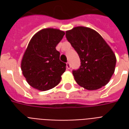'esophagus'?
Listing matches in <instances>:
<instances>
[{
	"label": "esophagus",
	"mask_w": 129,
	"mask_h": 129,
	"mask_svg": "<svg viewBox=\"0 0 129 129\" xmlns=\"http://www.w3.org/2000/svg\"><path fill=\"white\" fill-rule=\"evenodd\" d=\"M66 68H67V69H70L71 66H70V62H67V63H66Z\"/></svg>",
	"instance_id": "esophagus-1"
}]
</instances>
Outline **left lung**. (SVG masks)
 I'll return each instance as SVG.
<instances>
[{
  "instance_id": "1",
  "label": "left lung",
  "mask_w": 129,
  "mask_h": 129,
  "mask_svg": "<svg viewBox=\"0 0 129 129\" xmlns=\"http://www.w3.org/2000/svg\"><path fill=\"white\" fill-rule=\"evenodd\" d=\"M68 41L81 61L73 74L76 82L87 90H97L108 84L113 75L116 57L102 36L94 29L76 27L66 32Z\"/></svg>"
}]
</instances>
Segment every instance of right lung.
<instances>
[{
  "instance_id": "1",
  "label": "right lung",
  "mask_w": 129,
  "mask_h": 129,
  "mask_svg": "<svg viewBox=\"0 0 129 129\" xmlns=\"http://www.w3.org/2000/svg\"><path fill=\"white\" fill-rule=\"evenodd\" d=\"M59 29L47 28L34 34L21 61V70L32 87L45 91L59 84L66 63L59 59L56 46L64 36Z\"/></svg>"
}]
</instances>
